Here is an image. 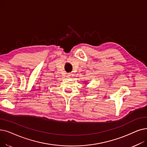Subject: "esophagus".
Returning <instances> with one entry per match:
<instances>
[{
  "label": "esophagus",
  "instance_id": "obj_1",
  "mask_svg": "<svg viewBox=\"0 0 147 147\" xmlns=\"http://www.w3.org/2000/svg\"><path fill=\"white\" fill-rule=\"evenodd\" d=\"M73 74H71V73H68V74H67V77L68 78H72L73 77Z\"/></svg>",
  "mask_w": 147,
  "mask_h": 147
}]
</instances>
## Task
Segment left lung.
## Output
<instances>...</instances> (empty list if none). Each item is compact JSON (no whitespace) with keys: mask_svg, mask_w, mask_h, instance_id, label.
Listing matches in <instances>:
<instances>
[{"mask_svg":"<svg viewBox=\"0 0 147 147\" xmlns=\"http://www.w3.org/2000/svg\"><path fill=\"white\" fill-rule=\"evenodd\" d=\"M84 82H85V84H88V83H86L85 81H84Z\"/></svg>","mask_w":147,"mask_h":147,"instance_id":"8db88e82","label":"left lung"}]
</instances>
